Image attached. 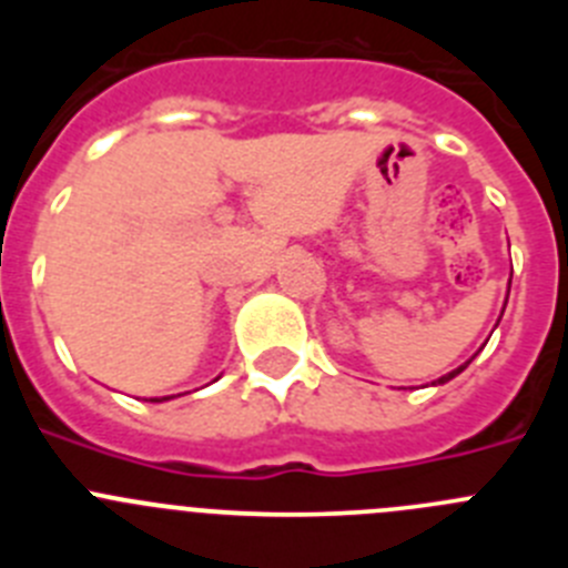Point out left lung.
I'll list each match as a JSON object with an SVG mask.
<instances>
[{
	"label": "left lung",
	"mask_w": 568,
	"mask_h": 568,
	"mask_svg": "<svg viewBox=\"0 0 568 568\" xmlns=\"http://www.w3.org/2000/svg\"><path fill=\"white\" fill-rule=\"evenodd\" d=\"M466 366H469V361H466V364H464V366H458V369H453V373H446V375H440V378H438V381H435V384H446V381H453V378H455V375H458V373H464Z\"/></svg>",
	"instance_id": "8db88e82"
}]
</instances>
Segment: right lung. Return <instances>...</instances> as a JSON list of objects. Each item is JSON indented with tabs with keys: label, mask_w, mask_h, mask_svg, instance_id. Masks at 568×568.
I'll return each mask as SVG.
<instances>
[{
	"label": "right lung",
	"mask_w": 568,
	"mask_h": 568,
	"mask_svg": "<svg viewBox=\"0 0 568 568\" xmlns=\"http://www.w3.org/2000/svg\"><path fill=\"white\" fill-rule=\"evenodd\" d=\"M150 400H159V398H150ZM162 400H168V398H162Z\"/></svg>",
	"instance_id": "1"
}]
</instances>
